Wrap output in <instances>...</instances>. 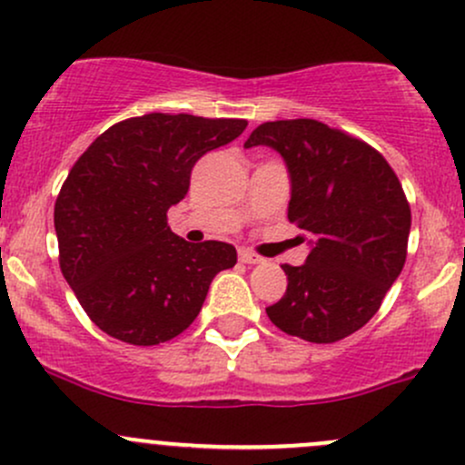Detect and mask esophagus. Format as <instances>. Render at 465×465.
<instances>
[{"label": "esophagus", "instance_id": "34e87169", "mask_svg": "<svg viewBox=\"0 0 465 465\" xmlns=\"http://www.w3.org/2000/svg\"><path fill=\"white\" fill-rule=\"evenodd\" d=\"M238 258H241V262H244V264H260V262H264V258L258 256V253L252 252V249H241V252H238Z\"/></svg>", "mask_w": 465, "mask_h": 465}]
</instances>
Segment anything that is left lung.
<instances>
[{"label": "left lung", "instance_id": "8db88e82", "mask_svg": "<svg viewBox=\"0 0 465 465\" xmlns=\"http://www.w3.org/2000/svg\"><path fill=\"white\" fill-rule=\"evenodd\" d=\"M269 145L291 176L289 221L311 236L302 267L282 264L287 291L269 320L315 344L361 329L406 262L411 205L386 158L315 119L267 121L244 147Z\"/></svg>", "mask_w": 465, "mask_h": 465}]
</instances>
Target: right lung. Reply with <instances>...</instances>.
Listing matches in <instances>:
<instances>
[{
    "label": "right lung",
    "mask_w": 465,
    "mask_h": 465,
    "mask_svg": "<svg viewBox=\"0 0 465 465\" xmlns=\"http://www.w3.org/2000/svg\"><path fill=\"white\" fill-rule=\"evenodd\" d=\"M247 127L244 119L152 114L92 141L54 203L59 267L88 318L134 346L167 341L196 320L213 275L236 264L233 244H192L167 224L193 165Z\"/></svg>",
    "instance_id": "obj_1"
}]
</instances>
